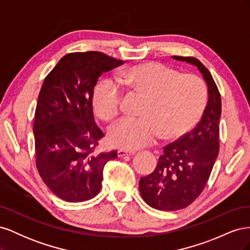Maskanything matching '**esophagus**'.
I'll list each match as a JSON object with an SVG mask.
<instances>
[{
    "mask_svg": "<svg viewBox=\"0 0 250 250\" xmlns=\"http://www.w3.org/2000/svg\"><path fill=\"white\" fill-rule=\"evenodd\" d=\"M117 153H118L119 157H122V156H125V155L134 154V152H128V151H125V150H118Z\"/></svg>",
    "mask_w": 250,
    "mask_h": 250,
    "instance_id": "1",
    "label": "esophagus"
}]
</instances>
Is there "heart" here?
<instances>
[{
    "label": "heart",
    "mask_w": 250,
    "mask_h": 250,
    "mask_svg": "<svg viewBox=\"0 0 250 250\" xmlns=\"http://www.w3.org/2000/svg\"><path fill=\"white\" fill-rule=\"evenodd\" d=\"M119 82L128 94L144 100L139 119H124L108 132V142L123 150H137L163 140H178L199 122L207 105V87L193 74L178 73L165 64L145 62L119 74ZM123 94L110 80L94 90L93 108L105 122L115 120L122 109Z\"/></svg>",
    "instance_id": "heart-1"
}]
</instances>
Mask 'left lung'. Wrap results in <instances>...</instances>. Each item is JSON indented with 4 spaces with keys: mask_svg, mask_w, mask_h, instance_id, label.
Masks as SVG:
<instances>
[{
    "mask_svg": "<svg viewBox=\"0 0 250 250\" xmlns=\"http://www.w3.org/2000/svg\"><path fill=\"white\" fill-rule=\"evenodd\" d=\"M197 66L208 85V100L200 122L191 132L166 146L154 171L140 179V192L151 208H185L206 187L219 153L221 97L209 71L197 58L172 56Z\"/></svg>",
    "mask_w": 250,
    "mask_h": 250,
    "instance_id": "1",
    "label": "left lung"
}]
</instances>
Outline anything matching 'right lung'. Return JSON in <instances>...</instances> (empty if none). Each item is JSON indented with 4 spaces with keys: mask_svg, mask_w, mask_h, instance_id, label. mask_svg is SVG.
Wrapping results in <instances>:
<instances>
[{
    "mask_svg": "<svg viewBox=\"0 0 250 250\" xmlns=\"http://www.w3.org/2000/svg\"><path fill=\"white\" fill-rule=\"evenodd\" d=\"M104 53L76 52L44 78L35 109L36 167L58 198L82 202L100 192L103 169L117 151L96 153L104 137L94 119L93 95L102 73L123 64Z\"/></svg>",
    "mask_w": 250,
    "mask_h": 250,
    "instance_id": "obj_1",
    "label": "right lung"
}]
</instances>
